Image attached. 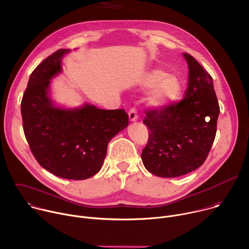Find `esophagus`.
Listing matches in <instances>:
<instances>
[{"mask_svg": "<svg viewBox=\"0 0 249 249\" xmlns=\"http://www.w3.org/2000/svg\"><path fill=\"white\" fill-rule=\"evenodd\" d=\"M128 115H129V120L131 122H135L138 120V114H137L136 109H134V108L130 109V111L128 112Z\"/></svg>", "mask_w": 249, "mask_h": 249, "instance_id": "1", "label": "esophagus"}]
</instances>
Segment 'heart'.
<instances>
[{
	"label": "heart",
	"mask_w": 249,
	"mask_h": 249,
	"mask_svg": "<svg viewBox=\"0 0 249 249\" xmlns=\"http://www.w3.org/2000/svg\"><path fill=\"white\" fill-rule=\"evenodd\" d=\"M143 89H153L147 103L153 109H162L173 103L181 92V83L178 77L166 74L162 69H153L145 73L139 80Z\"/></svg>",
	"instance_id": "1"
}]
</instances>
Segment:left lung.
Segmentation results:
<instances>
[{
	"instance_id": "left-lung-1",
	"label": "left lung",
	"mask_w": 249,
	"mask_h": 249,
	"mask_svg": "<svg viewBox=\"0 0 249 249\" xmlns=\"http://www.w3.org/2000/svg\"><path fill=\"white\" fill-rule=\"evenodd\" d=\"M188 83L184 97L158 111H146L148 144L142 160L160 177L187 174L203 164L214 143L220 106L212 77L189 54Z\"/></svg>"
}]
</instances>
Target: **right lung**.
<instances>
[{
  "label": "right lung",
  "mask_w": 249,
  "mask_h": 249,
  "mask_svg": "<svg viewBox=\"0 0 249 249\" xmlns=\"http://www.w3.org/2000/svg\"><path fill=\"white\" fill-rule=\"evenodd\" d=\"M70 49H59L31 73L21 100L23 131L39 164L61 178L83 180L96 174L109 141L128 124L124 109L104 110L85 103L57 106L50 96L51 80L62 72Z\"/></svg>",
  "instance_id": "obj_1"
}]
</instances>
